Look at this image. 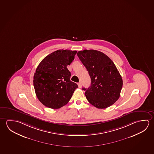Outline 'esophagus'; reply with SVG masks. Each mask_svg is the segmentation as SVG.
I'll return each mask as SVG.
<instances>
[{
    "label": "esophagus",
    "instance_id": "34e87169",
    "mask_svg": "<svg viewBox=\"0 0 154 154\" xmlns=\"http://www.w3.org/2000/svg\"><path fill=\"white\" fill-rule=\"evenodd\" d=\"M78 86L79 88H82V84L81 82H79V83H78Z\"/></svg>",
    "mask_w": 154,
    "mask_h": 154
}]
</instances>
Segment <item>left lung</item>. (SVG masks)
<instances>
[{
  "instance_id": "1",
  "label": "left lung",
  "mask_w": 154,
  "mask_h": 154,
  "mask_svg": "<svg viewBox=\"0 0 154 154\" xmlns=\"http://www.w3.org/2000/svg\"><path fill=\"white\" fill-rule=\"evenodd\" d=\"M77 55L88 72L90 87L83 88L87 100L98 109L112 105L120 96L123 81L113 62L99 51L84 50Z\"/></svg>"
}]
</instances>
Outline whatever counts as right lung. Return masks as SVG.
<instances>
[{"mask_svg":"<svg viewBox=\"0 0 154 154\" xmlns=\"http://www.w3.org/2000/svg\"><path fill=\"white\" fill-rule=\"evenodd\" d=\"M77 51L58 50L48 55L38 64L33 84L38 99L45 106L58 109L71 98L77 84L70 81L66 68L73 61Z\"/></svg>","mask_w":154,"mask_h":154,"instance_id":"right-lung-1","label":"right lung"}]
</instances>
